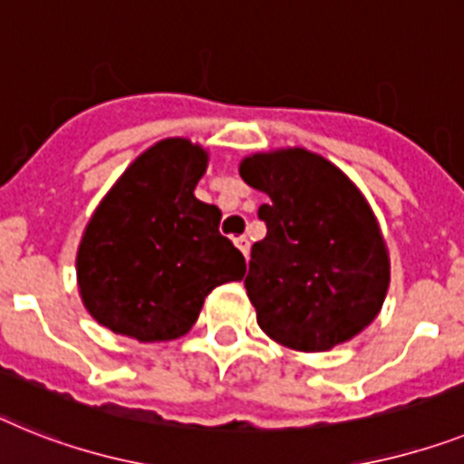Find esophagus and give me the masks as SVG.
Segmentation results:
<instances>
[{"instance_id": "esophagus-1", "label": "esophagus", "mask_w": 464, "mask_h": 464, "mask_svg": "<svg viewBox=\"0 0 464 464\" xmlns=\"http://www.w3.org/2000/svg\"><path fill=\"white\" fill-rule=\"evenodd\" d=\"M236 247H238V250L243 252L245 256L250 255V240L245 238V236H240V238H236Z\"/></svg>"}]
</instances>
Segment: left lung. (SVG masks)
I'll list each match as a JSON object with an SVG mask.
<instances>
[{"instance_id": "obj_1", "label": "left lung", "mask_w": 464, "mask_h": 464, "mask_svg": "<svg viewBox=\"0 0 464 464\" xmlns=\"http://www.w3.org/2000/svg\"><path fill=\"white\" fill-rule=\"evenodd\" d=\"M247 186L266 193L245 290L259 328L297 352H328L368 328L389 287V252L371 205L330 160L306 148L240 162Z\"/></svg>"}]
</instances>
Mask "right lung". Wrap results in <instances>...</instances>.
Instances as JSON below:
<instances>
[{
  "label": "right lung",
  "instance_id": "obj_1",
  "mask_svg": "<svg viewBox=\"0 0 464 464\" xmlns=\"http://www.w3.org/2000/svg\"><path fill=\"white\" fill-rule=\"evenodd\" d=\"M205 169V148L165 139L101 200L77 250L82 302L101 325L139 342L177 340L214 287L243 278L245 256L219 233V208L193 196Z\"/></svg>",
  "mask_w": 464,
  "mask_h": 464
}]
</instances>
